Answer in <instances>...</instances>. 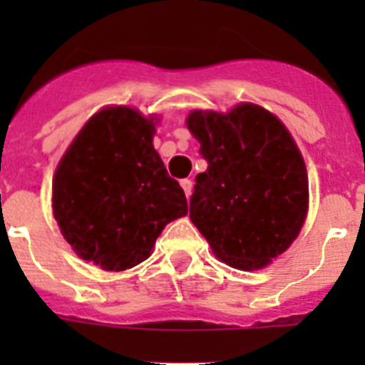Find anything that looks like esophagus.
Returning a JSON list of instances; mask_svg holds the SVG:
<instances>
[{
	"label": "esophagus",
	"instance_id": "esophagus-1",
	"mask_svg": "<svg viewBox=\"0 0 365 365\" xmlns=\"http://www.w3.org/2000/svg\"><path fill=\"white\" fill-rule=\"evenodd\" d=\"M180 188L185 190L186 197H190V195H192V190H193L192 180H190V179H182V180H180Z\"/></svg>",
	"mask_w": 365,
	"mask_h": 365
}]
</instances>
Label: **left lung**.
Instances as JSON below:
<instances>
[{"mask_svg":"<svg viewBox=\"0 0 365 365\" xmlns=\"http://www.w3.org/2000/svg\"><path fill=\"white\" fill-rule=\"evenodd\" d=\"M186 128L208 163L190 199V219L222 263L259 270L302 232L309 177L298 144L274 113L252 102L230 111L193 109Z\"/></svg>","mask_w":365,"mask_h":365,"instance_id":"8db88e82","label":"left lung"}]
</instances>
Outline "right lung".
<instances>
[{"label": "right lung", "instance_id": "1", "mask_svg": "<svg viewBox=\"0 0 365 365\" xmlns=\"http://www.w3.org/2000/svg\"><path fill=\"white\" fill-rule=\"evenodd\" d=\"M159 122L130 106H106L58 163L53 215L74 254L100 269L143 263L168 222L188 214L185 192L153 148Z\"/></svg>", "mask_w": 365, "mask_h": 365}]
</instances>
